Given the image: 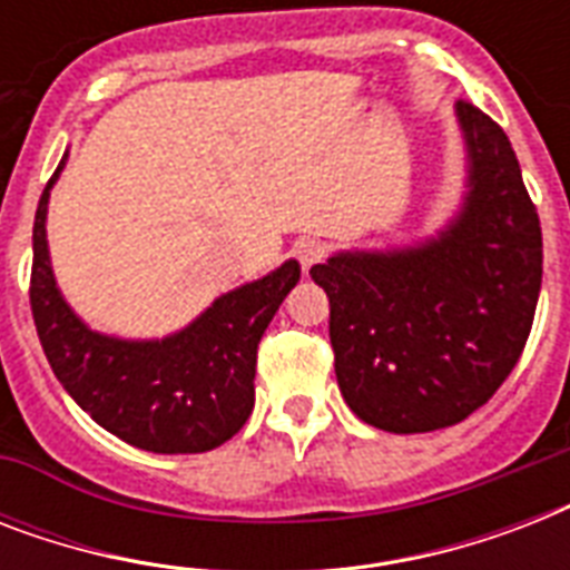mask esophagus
I'll return each mask as SVG.
<instances>
[{
  "instance_id": "34e87169",
  "label": "esophagus",
  "mask_w": 570,
  "mask_h": 570,
  "mask_svg": "<svg viewBox=\"0 0 570 570\" xmlns=\"http://www.w3.org/2000/svg\"><path fill=\"white\" fill-rule=\"evenodd\" d=\"M325 254H328V245L322 239H316V236H307V239L295 242V257H298L302 268L316 266Z\"/></svg>"
}]
</instances>
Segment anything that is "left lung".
<instances>
[{"label": "left lung", "mask_w": 570, "mask_h": 570, "mask_svg": "<svg viewBox=\"0 0 570 570\" xmlns=\"http://www.w3.org/2000/svg\"><path fill=\"white\" fill-rule=\"evenodd\" d=\"M468 195L434 239L340 250L311 268L328 293L340 393L393 434L446 429L494 396L518 364L541 289V224L500 124L455 102Z\"/></svg>", "instance_id": "obj_1"}]
</instances>
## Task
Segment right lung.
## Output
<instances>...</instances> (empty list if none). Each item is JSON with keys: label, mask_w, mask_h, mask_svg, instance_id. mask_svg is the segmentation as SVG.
<instances>
[{"label": "right lung", "mask_w": 570, "mask_h": 570, "mask_svg": "<svg viewBox=\"0 0 570 570\" xmlns=\"http://www.w3.org/2000/svg\"><path fill=\"white\" fill-rule=\"evenodd\" d=\"M58 171L35 213L29 286L52 373L94 423L138 450L177 455L222 446L254 411L259 337L298 284L302 266L286 259L272 275L215 298L189 328L165 340L97 334L70 311L49 266L47 204Z\"/></svg>", "instance_id": "obj_1"}]
</instances>
